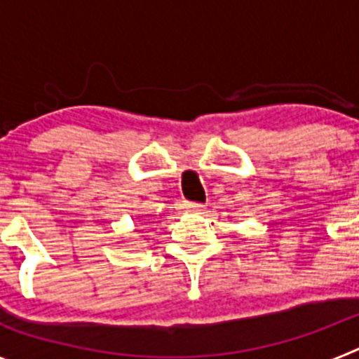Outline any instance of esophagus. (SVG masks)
I'll return each mask as SVG.
<instances>
[{"label": "esophagus", "instance_id": "esophagus-1", "mask_svg": "<svg viewBox=\"0 0 359 359\" xmlns=\"http://www.w3.org/2000/svg\"><path fill=\"white\" fill-rule=\"evenodd\" d=\"M185 207L190 208V210H201L203 205H199V203H187Z\"/></svg>", "mask_w": 359, "mask_h": 359}]
</instances>
